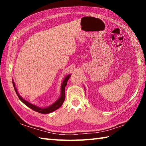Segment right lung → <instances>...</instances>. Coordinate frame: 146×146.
Wrapping results in <instances>:
<instances>
[{"label":"right lung","mask_w":146,"mask_h":146,"mask_svg":"<svg viewBox=\"0 0 146 146\" xmlns=\"http://www.w3.org/2000/svg\"><path fill=\"white\" fill-rule=\"evenodd\" d=\"M70 76H71L70 75H68L64 78L63 82L62 83V85H61V93L58 99L56 100L55 103H53L52 105L44 108L38 107V106H36L34 104H31L30 102H29L26 100L23 99V97H21V96L19 95V93L17 92V90L15 88V83L13 81V84L15 91V92L17 93V96H18V97L19 98V99L22 101V102H23L24 104L28 106V108H31V110L35 111L36 112L42 113V114H48V113H50L51 112L54 111L58 110V109L60 108L62 105L64 101L65 100V87L67 85V82L69 80V78L70 77Z\"/></svg>","instance_id":"right-lung-1"}]
</instances>
